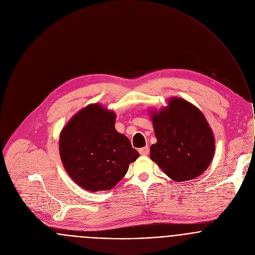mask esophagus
Segmentation results:
<instances>
[{
  "instance_id": "esophagus-1",
  "label": "esophagus",
  "mask_w": 255,
  "mask_h": 255,
  "mask_svg": "<svg viewBox=\"0 0 255 255\" xmlns=\"http://www.w3.org/2000/svg\"><path fill=\"white\" fill-rule=\"evenodd\" d=\"M138 152L140 153V155L146 156V155H148V153H149V147L146 145V146H144V147H142V148H139Z\"/></svg>"
}]
</instances>
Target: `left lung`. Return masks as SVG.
I'll return each mask as SVG.
<instances>
[{
    "label": "left lung",
    "mask_w": 255,
    "mask_h": 255,
    "mask_svg": "<svg viewBox=\"0 0 255 255\" xmlns=\"http://www.w3.org/2000/svg\"><path fill=\"white\" fill-rule=\"evenodd\" d=\"M151 120L157 142L150 146V158L172 180H192L209 167L215 137L199 109L171 98L167 107L151 114Z\"/></svg>",
    "instance_id": "obj_1"
}]
</instances>
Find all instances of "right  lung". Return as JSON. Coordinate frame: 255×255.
I'll list each match as a JSON object with an SVG mask.
<instances>
[{
    "label": "right lung",
    "mask_w": 255,
    "mask_h": 255,
    "mask_svg": "<svg viewBox=\"0 0 255 255\" xmlns=\"http://www.w3.org/2000/svg\"><path fill=\"white\" fill-rule=\"evenodd\" d=\"M116 115L98 104L79 111L63 128L59 138L62 164L83 189H113L139 154L129 139L115 128Z\"/></svg>",
    "instance_id": "add662e5"
}]
</instances>
